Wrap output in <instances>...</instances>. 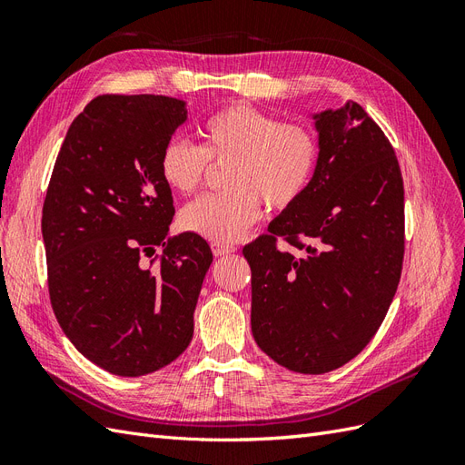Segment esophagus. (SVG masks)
I'll return each instance as SVG.
<instances>
[{"label": "esophagus", "mask_w": 465, "mask_h": 465, "mask_svg": "<svg viewBox=\"0 0 465 465\" xmlns=\"http://www.w3.org/2000/svg\"><path fill=\"white\" fill-rule=\"evenodd\" d=\"M211 248H213V256H215V258L229 256V254H232V252L236 250V248L231 246V244H217V242L211 244Z\"/></svg>", "instance_id": "1"}]
</instances>
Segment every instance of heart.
Wrapping results in <instances>:
<instances>
[{
    "instance_id": "heart-1",
    "label": "heart",
    "mask_w": 465,
    "mask_h": 465,
    "mask_svg": "<svg viewBox=\"0 0 465 465\" xmlns=\"http://www.w3.org/2000/svg\"><path fill=\"white\" fill-rule=\"evenodd\" d=\"M202 145L186 139L166 142L159 171L164 184L190 195L202 186L209 161L229 164L224 188L180 213L182 229L205 241L229 244L254 224L263 205L283 211L311 186L320 157L316 134L299 122H281L254 106L232 104L200 125Z\"/></svg>"
}]
</instances>
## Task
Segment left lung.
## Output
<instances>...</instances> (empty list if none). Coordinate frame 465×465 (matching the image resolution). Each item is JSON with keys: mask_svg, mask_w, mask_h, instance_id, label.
<instances>
[{"mask_svg": "<svg viewBox=\"0 0 465 465\" xmlns=\"http://www.w3.org/2000/svg\"><path fill=\"white\" fill-rule=\"evenodd\" d=\"M312 120L311 186L242 250L254 340L301 374L340 369L369 345L396 294L405 242L403 180L384 132L353 101Z\"/></svg>", "mask_w": 465, "mask_h": 465, "instance_id": "8db88e82", "label": "left lung"}]
</instances>
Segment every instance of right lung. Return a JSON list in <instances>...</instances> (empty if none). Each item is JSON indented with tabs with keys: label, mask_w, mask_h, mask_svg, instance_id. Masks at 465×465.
I'll list each match as a JSON object with an SVG mask.
<instances>
[{
	"label": "right lung",
	"mask_w": 465,
	"mask_h": 465,
	"mask_svg": "<svg viewBox=\"0 0 465 465\" xmlns=\"http://www.w3.org/2000/svg\"><path fill=\"white\" fill-rule=\"evenodd\" d=\"M186 103L154 94L96 96L72 122L42 207L54 314L83 357L143 376L184 353L213 254L193 232L168 234L173 192L161 151ZM164 247L143 265V256Z\"/></svg>",
	"instance_id": "add662e5"
}]
</instances>
